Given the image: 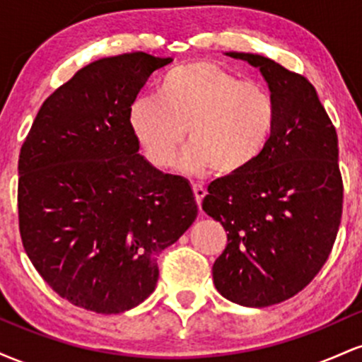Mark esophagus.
Instances as JSON below:
<instances>
[{"mask_svg":"<svg viewBox=\"0 0 362 362\" xmlns=\"http://www.w3.org/2000/svg\"><path fill=\"white\" fill-rule=\"evenodd\" d=\"M192 190H194L195 202H197V206L201 207L202 199H204V195H206V189H204V187H202L201 184H192Z\"/></svg>","mask_w":362,"mask_h":362,"instance_id":"esophagus-1","label":"esophagus"}]
</instances>
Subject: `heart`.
Listing matches in <instances>:
<instances>
[{
	"mask_svg": "<svg viewBox=\"0 0 362 362\" xmlns=\"http://www.w3.org/2000/svg\"><path fill=\"white\" fill-rule=\"evenodd\" d=\"M158 98L132 102L129 124L144 156L158 168L168 167L178 146L190 144L180 158L182 170L218 175L242 172L269 143L276 103L267 88L242 81L214 62L199 61L170 71Z\"/></svg>",
	"mask_w": 362,
	"mask_h": 362,
	"instance_id": "heart-1",
	"label": "heart"
}]
</instances>
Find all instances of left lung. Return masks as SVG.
Wrapping results in <instances>:
<instances>
[{
    "instance_id": "8db88e82",
    "label": "left lung",
    "mask_w": 362,
    "mask_h": 362,
    "mask_svg": "<svg viewBox=\"0 0 362 362\" xmlns=\"http://www.w3.org/2000/svg\"><path fill=\"white\" fill-rule=\"evenodd\" d=\"M228 56L260 69L276 120L247 168L211 182L202 209L228 231L213 265L216 289L264 308L305 289L330 255L344 201L339 139L308 78L259 54Z\"/></svg>"
}]
</instances>
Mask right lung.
I'll return each instance as SVG.
<instances>
[{
  "instance_id": "1",
  "label": "right lung",
  "mask_w": 362,
  "mask_h": 362,
  "mask_svg": "<svg viewBox=\"0 0 362 362\" xmlns=\"http://www.w3.org/2000/svg\"><path fill=\"white\" fill-rule=\"evenodd\" d=\"M146 52L103 57L45 98L18 160V224L37 272L74 306L112 315L156 288V257L197 216L194 192L139 155L129 110Z\"/></svg>"
}]
</instances>
